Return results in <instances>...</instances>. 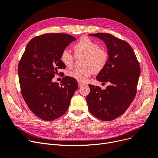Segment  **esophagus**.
Masks as SVG:
<instances>
[{
    "mask_svg": "<svg viewBox=\"0 0 158 158\" xmlns=\"http://www.w3.org/2000/svg\"><path fill=\"white\" fill-rule=\"evenodd\" d=\"M78 86H79V87H81V86H84V84H83V83H80V82H79V83H78Z\"/></svg>",
    "mask_w": 158,
    "mask_h": 158,
    "instance_id": "esophagus-1",
    "label": "esophagus"
}]
</instances>
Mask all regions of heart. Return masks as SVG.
<instances>
[{"instance_id": "heart-1", "label": "heart", "mask_w": 158, "mask_h": 158, "mask_svg": "<svg viewBox=\"0 0 158 158\" xmlns=\"http://www.w3.org/2000/svg\"><path fill=\"white\" fill-rule=\"evenodd\" d=\"M75 56H84L83 68H75L68 72V75L79 82H86L94 72H100L107 65L109 59L108 52L89 37L83 36L73 45ZM60 60L68 68L73 66L75 56L69 51L63 50Z\"/></svg>"}]
</instances>
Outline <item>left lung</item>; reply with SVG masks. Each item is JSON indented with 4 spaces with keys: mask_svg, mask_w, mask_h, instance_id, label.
Wrapping results in <instances>:
<instances>
[{
    "mask_svg": "<svg viewBox=\"0 0 158 158\" xmlns=\"http://www.w3.org/2000/svg\"><path fill=\"white\" fill-rule=\"evenodd\" d=\"M89 35L102 40L107 45L108 62L96 79L110 85L105 90L89 85L90 91L86 102L90 113L95 117L113 120L126 111L135 97L141 73L139 63L131 45L126 41L107 33Z\"/></svg>",
    "mask_w": 158,
    "mask_h": 158,
    "instance_id": "left-lung-1",
    "label": "left lung"
}]
</instances>
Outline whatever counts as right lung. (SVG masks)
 <instances>
[{"instance_id": "add662e5", "label": "right lung", "mask_w": 158, "mask_h": 158, "mask_svg": "<svg viewBox=\"0 0 158 158\" xmlns=\"http://www.w3.org/2000/svg\"><path fill=\"white\" fill-rule=\"evenodd\" d=\"M76 38L64 33H47L33 38L26 47L18 65L22 96L38 117L51 121L60 117L68 109L70 100L78 89L75 79L64 77L60 85L52 79L61 62V52Z\"/></svg>"}]
</instances>
